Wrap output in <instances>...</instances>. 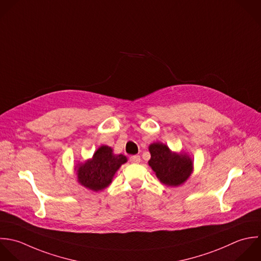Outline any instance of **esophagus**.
Instances as JSON below:
<instances>
[{
	"mask_svg": "<svg viewBox=\"0 0 261 261\" xmlns=\"http://www.w3.org/2000/svg\"><path fill=\"white\" fill-rule=\"evenodd\" d=\"M129 161H130V163H132V164H139L141 160H140V156H139V155H132V156H130Z\"/></svg>",
	"mask_w": 261,
	"mask_h": 261,
	"instance_id": "1",
	"label": "esophagus"
}]
</instances>
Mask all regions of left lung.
<instances>
[{
    "mask_svg": "<svg viewBox=\"0 0 261 261\" xmlns=\"http://www.w3.org/2000/svg\"><path fill=\"white\" fill-rule=\"evenodd\" d=\"M150 160L148 165L156 178L166 186L178 187L192 175L194 164L186 152L172 151L162 142H153L148 146Z\"/></svg>",
    "mask_w": 261,
    "mask_h": 261,
    "instance_id": "8db88e82",
    "label": "left lung"
}]
</instances>
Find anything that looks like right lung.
<instances>
[{"instance_id":"right-lung-1","label":"right lung","mask_w":261,"mask_h":261,"mask_svg":"<svg viewBox=\"0 0 261 261\" xmlns=\"http://www.w3.org/2000/svg\"><path fill=\"white\" fill-rule=\"evenodd\" d=\"M125 163H127L125 155L115 154L112 147L101 145L92 158L76 165L74 168L76 180L86 189L101 191L110 186L117 171Z\"/></svg>"}]
</instances>
